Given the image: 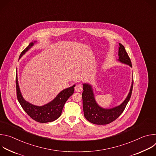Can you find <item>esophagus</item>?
<instances>
[{
  "mask_svg": "<svg viewBox=\"0 0 156 156\" xmlns=\"http://www.w3.org/2000/svg\"><path fill=\"white\" fill-rule=\"evenodd\" d=\"M75 91H76V92H80V91H81L83 90V86H82V85H81V84H78L75 86Z\"/></svg>",
  "mask_w": 156,
  "mask_h": 156,
  "instance_id": "obj_1",
  "label": "esophagus"
}]
</instances>
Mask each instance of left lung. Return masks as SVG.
<instances>
[{"mask_svg":"<svg viewBox=\"0 0 156 156\" xmlns=\"http://www.w3.org/2000/svg\"><path fill=\"white\" fill-rule=\"evenodd\" d=\"M119 57L117 60L122 63L132 67L131 62L124 46L119 43ZM83 91L82 93L83 107L84 117L91 123L96 125H107L115 120L123 112L131 98L133 78L132 80L129 92L126 99L119 105L105 108L101 107L96 102L92 86L89 83H83Z\"/></svg>","mask_w":156,"mask_h":156,"instance_id":"1","label":"left lung"}]
</instances>
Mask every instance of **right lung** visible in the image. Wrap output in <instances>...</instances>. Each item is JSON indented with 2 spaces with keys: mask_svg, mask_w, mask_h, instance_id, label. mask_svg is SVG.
Listing matches in <instances>:
<instances>
[{
  "mask_svg": "<svg viewBox=\"0 0 156 156\" xmlns=\"http://www.w3.org/2000/svg\"><path fill=\"white\" fill-rule=\"evenodd\" d=\"M37 41L30 43L28 46L25 49L19 57L20 58L28 51H29ZM75 84L71 87L64 89L50 102L42 105H33L25 100L20 90L17 74L16 75V87L17 99L22 108L27 114L34 120L39 123H48L57 120L61 115L63 106L68 99L73 94Z\"/></svg>",
  "mask_w": 156,
  "mask_h": 156,
  "instance_id": "1",
  "label": "right lung"
}]
</instances>
